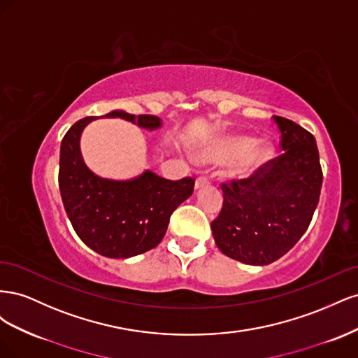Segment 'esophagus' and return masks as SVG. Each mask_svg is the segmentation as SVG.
<instances>
[{"label": "esophagus", "instance_id": "obj_1", "mask_svg": "<svg viewBox=\"0 0 358 358\" xmlns=\"http://www.w3.org/2000/svg\"><path fill=\"white\" fill-rule=\"evenodd\" d=\"M209 183H210V178L209 176H206V175L199 176L197 180H196V189H200L203 187H208Z\"/></svg>", "mask_w": 358, "mask_h": 358}]
</instances>
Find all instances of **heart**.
Instances as JSON below:
<instances>
[{
    "label": "heart",
    "mask_w": 358,
    "mask_h": 358,
    "mask_svg": "<svg viewBox=\"0 0 358 358\" xmlns=\"http://www.w3.org/2000/svg\"><path fill=\"white\" fill-rule=\"evenodd\" d=\"M255 142L252 138H246V137H234L229 138L225 142H221L218 145H215L209 148L206 152L203 154L204 161H215V162H224V161H230L237 157H242L248 154L245 164L241 169L242 175H249L258 164H262L268 157V149L267 148H257Z\"/></svg>",
    "instance_id": "obj_1"
}]
</instances>
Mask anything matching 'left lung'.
Here are the masks:
<instances>
[{"label": "left lung", "instance_id": "8db88e82", "mask_svg": "<svg viewBox=\"0 0 358 358\" xmlns=\"http://www.w3.org/2000/svg\"><path fill=\"white\" fill-rule=\"evenodd\" d=\"M282 154L251 176L221 183L224 201L210 227L216 246L237 262H276L305 234L317 209L322 170L313 136L299 124L273 116Z\"/></svg>", "mask_w": 358, "mask_h": 358}]
</instances>
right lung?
<instances>
[{
    "mask_svg": "<svg viewBox=\"0 0 358 358\" xmlns=\"http://www.w3.org/2000/svg\"><path fill=\"white\" fill-rule=\"evenodd\" d=\"M106 116L122 117L148 129L161 127L154 115L115 110ZM94 119H80L61 142L58 180L64 208L74 231L95 252L109 258L143 254L162 241L171 213L191 196L196 180H169L152 171L125 182L95 176L85 166L79 149L82 129Z\"/></svg>",
    "mask_w": 358,
    "mask_h": 358,
    "instance_id": "1",
    "label": "right lung"
}]
</instances>
